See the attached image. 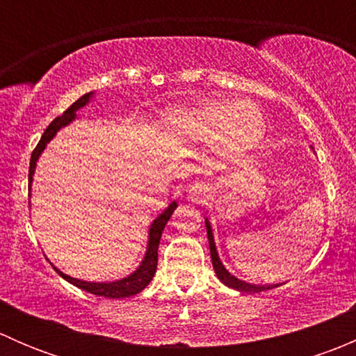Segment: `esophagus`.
Segmentation results:
<instances>
[{
	"label": "esophagus",
	"mask_w": 356,
	"mask_h": 356,
	"mask_svg": "<svg viewBox=\"0 0 356 356\" xmlns=\"http://www.w3.org/2000/svg\"><path fill=\"white\" fill-rule=\"evenodd\" d=\"M188 198L195 203H204L208 198V186L204 182H195L193 186H189Z\"/></svg>",
	"instance_id": "34e87169"
}]
</instances>
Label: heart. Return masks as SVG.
Wrapping results in <instances>:
<instances>
[{
  "mask_svg": "<svg viewBox=\"0 0 356 356\" xmlns=\"http://www.w3.org/2000/svg\"><path fill=\"white\" fill-rule=\"evenodd\" d=\"M168 127L179 139L210 143L220 139L225 155L236 156L253 148L261 139L265 120L251 103L204 102L191 110L175 113Z\"/></svg>",
  "mask_w": 356,
  "mask_h": 356,
  "instance_id": "1",
  "label": "heart"
}]
</instances>
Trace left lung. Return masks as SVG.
<instances>
[{
    "mask_svg": "<svg viewBox=\"0 0 356 356\" xmlns=\"http://www.w3.org/2000/svg\"><path fill=\"white\" fill-rule=\"evenodd\" d=\"M204 224H207V234H208V243H210V254H211V264H213V270H215V274H217V277L220 279V281L224 282L225 286H229V288H232L236 291H241V293H250V294L260 293V291H267V289H272V288H277V286H274V284H268V286L250 284V282L239 281L238 277H234V275L229 274V270H225V267L222 265L220 258H218V253H217V248H215L213 234H211L210 224H208V220H204Z\"/></svg>",
    "mask_w": 356,
    "mask_h": 356,
    "instance_id": "1",
    "label": "left lung"
}]
</instances>
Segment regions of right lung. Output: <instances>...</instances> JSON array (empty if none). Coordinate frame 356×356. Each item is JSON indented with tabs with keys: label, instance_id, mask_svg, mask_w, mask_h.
I'll return each instance as SVG.
<instances>
[{
	"label": "right lung",
	"instance_id": "add662e5",
	"mask_svg": "<svg viewBox=\"0 0 356 356\" xmlns=\"http://www.w3.org/2000/svg\"><path fill=\"white\" fill-rule=\"evenodd\" d=\"M91 96H92V92H88V95H84L82 98H79L74 105L68 106V108L63 111L60 117H56L55 120L48 125V129H46L44 134H42L41 141L38 143V146H35L34 152H32V155H31V165H29V186H31L32 175H34L35 161H38V158L42 153V149H44L46 145H48V143L55 138V134L60 131V129L65 127L67 124H70V122L74 120L75 111H77L79 108H82L84 105H88L89 99H91ZM175 208H177V203L174 201V203H170V207H168L163 213L158 215L156 220L153 222L152 227H149V241H148V250H146V254H145V260L141 261V265H139V268L134 272V274L127 275V277L120 279V281L86 282V281H81V279H74V277H70V275L63 274V272H60L56 267H53V268L58 272V275H62L65 281L70 282V284L77 286V288L88 291V293H91V294H96V296H105V298L134 296V294L141 293V291L145 289L149 282H152L153 275H155L156 265H158V245H160L161 232H163L165 225H167L168 218H170V215L174 213Z\"/></svg>",
	"mask_w": 356,
	"mask_h": 356
}]
</instances>
